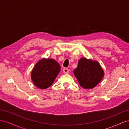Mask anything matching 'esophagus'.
Instances as JSON below:
<instances>
[{"label":"esophagus","mask_w":129,"mask_h":129,"mask_svg":"<svg viewBox=\"0 0 129 129\" xmlns=\"http://www.w3.org/2000/svg\"><path fill=\"white\" fill-rule=\"evenodd\" d=\"M63 72L64 74H68V73H69V69H68V68H63Z\"/></svg>","instance_id":"obj_1"}]
</instances>
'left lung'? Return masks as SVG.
I'll list each match as a JSON object with an SVG mask.
<instances>
[{"label": "left lung", "mask_w": 129, "mask_h": 129, "mask_svg": "<svg viewBox=\"0 0 129 129\" xmlns=\"http://www.w3.org/2000/svg\"><path fill=\"white\" fill-rule=\"evenodd\" d=\"M74 74L80 86L85 89L95 87L104 76L103 69L98 62L85 57L79 60Z\"/></svg>", "instance_id": "left-lung-1"}]
</instances>
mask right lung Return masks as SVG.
I'll return each instance as SVG.
<instances>
[{
	"instance_id": "add662e5",
	"label": "right lung",
	"mask_w": 129,
	"mask_h": 129,
	"mask_svg": "<svg viewBox=\"0 0 129 129\" xmlns=\"http://www.w3.org/2000/svg\"><path fill=\"white\" fill-rule=\"evenodd\" d=\"M60 71V66L55 60L44 58L34 66L31 79L37 88L45 89L53 83Z\"/></svg>"
}]
</instances>
